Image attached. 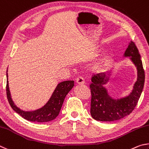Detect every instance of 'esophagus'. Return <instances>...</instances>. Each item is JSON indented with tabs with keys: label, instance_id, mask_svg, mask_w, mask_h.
I'll use <instances>...</instances> for the list:
<instances>
[{
	"label": "esophagus",
	"instance_id": "1",
	"mask_svg": "<svg viewBox=\"0 0 149 149\" xmlns=\"http://www.w3.org/2000/svg\"><path fill=\"white\" fill-rule=\"evenodd\" d=\"M76 81H77V84H84V78L82 77H79L77 79Z\"/></svg>",
	"mask_w": 149,
	"mask_h": 149
}]
</instances>
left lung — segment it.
<instances>
[{"label": "left lung", "mask_w": 149, "mask_h": 149, "mask_svg": "<svg viewBox=\"0 0 149 149\" xmlns=\"http://www.w3.org/2000/svg\"><path fill=\"white\" fill-rule=\"evenodd\" d=\"M124 56L131 57L132 61L137 67L138 77L134 90L126 97L117 100H113L103 86V84L108 81L109 78L104 73L92 75L91 79L92 82L90 84V113L95 120L112 122L123 118L132 113L139 100L144 87L145 70L139 50L133 41H130ZM108 73L107 74H110V72Z\"/></svg>", "instance_id": "left-lung-1"}]
</instances>
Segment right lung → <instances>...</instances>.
<instances>
[{"mask_svg": "<svg viewBox=\"0 0 149 149\" xmlns=\"http://www.w3.org/2000/svg\"><path fill=\"white\" fill-rule=\"evenodd\" d=\"M74 83L73 80H67V81L60 82L57 85L56 90H54L51 98L43 107L34 111L27 112L22 111L19 108H17L13 103L11 97H10L8 81L7 79L6 87L7 99L10 106L14 109V111L27 120L36 122H49L53 120L58 116L63 103L65 96L74 86Z\"/></svg>", "mask_w": 149, "mask_h": 149, "instance_id": "add662e5", "label": "right lung"}]
</instances>
